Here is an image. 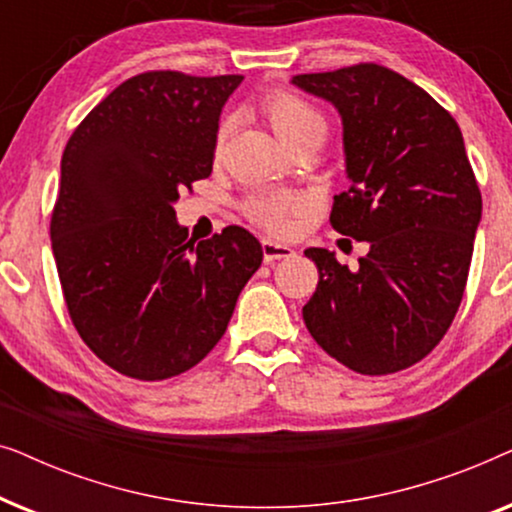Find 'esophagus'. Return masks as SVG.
<instances>
[{
  "label": "esophagus",
  "instance_id": "1",
  "mask_svg": "<svg viewBox=\"0 0 512 512\" xmlns=\"http://www.w3.org/2000/svg\"><path fill=\"white\" fill-rule=\"evenodd\" d=\"M261 249H263L265 263H272V261H279V258L293 256L291 247H286V244H279V242H272V240H263Z\"/></svg>",
  "mask_w": 512,
  "mask_h": 512
}]
</instances>
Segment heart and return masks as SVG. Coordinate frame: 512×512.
<instances>
[{
    "label": "heart",
    "instance_id": "1",
    "mask_svg": "<svg viewBox=\"0 0 512 512\" xmlns=\"http://www.w3.org/2000/svg\"><path fill=\"white\" fill-rule=\"evenodd\" d=\"M263 114L270 118L272 128L286 144L296 142L307 135H326V118L310 100L300 97L293 90H270L261 102ZM230 130L228 118H221L216 130V149H221ZM307 200L291 188H258L242 198L240 209L249 223L268 230V233L282 235L291 228L293 216L305 212Z\"/></svg>",
    "mask_w": 512,
    "mask_h": 512
}]
</instances>
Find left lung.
Returning <instances> with one entry per match:
<instances>
[{"label": "left lung", "instance_id": "1", "mask_svg": "<svg viewBox=\"0 0 512 512\" xmlns=\"http://www.w3.org/2000/svg\"><path fill=\"white\" fill-rule=\"evenodd\" d=\"M293 83L340 111L352 186L333 198L331 226L370 244L354 270L305 251L319 270L305 326L354 373H398L436 349L464 298L482 216L464 137L424 88L377 62Z\"/></svg>", "mask_w": 512, "mask_h": 512}]
</instances>
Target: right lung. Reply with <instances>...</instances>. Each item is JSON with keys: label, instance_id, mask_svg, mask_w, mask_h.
<instances>
[{"label": "right lung", "instance_id": "1", "mask_svg": "<svg viewBox=\"0 0 512 512\" xmlns=\"http://www.w3.org/2000/svg\"><path fill=\"white\" fill-rule=\"evenodd\" d=\"M240 83L142 72L76 125L62 153L51 214L62 296L90 352L125 377L167 380L205 359L261 268L249 230L195 242L172 207L212 174L221 107Z\"/></svg>", "mask_w": 512, "mask_h": 512}]
</instances>
